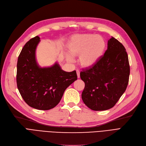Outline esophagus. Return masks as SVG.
I'll list each match as a JSON object with an SVG mask.
<instances>
[{
	"label": "esophagus",
	"mask_w": 146,
	"mask_h": 146,
	"mask_svg": "<svg viewBox=\"0 0 146 146\" xmlns=\"http://www.w3.org/2000/svg\"><path fill=\"white\" fill-rule=\"evenodd\" d=\"M76 71H77V74L78 78H80V70L77 69Z\"/></svg>",
	"instance_id": "obj_1"
}]
</instances>
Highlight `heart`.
I'll list each match as a JSON object with an SVG mask.
<instances>
[{
  "instance_id": "heart-1",
  "label": "heart",
  "mask_w": 146,
  "mask_h": 146,
  "mask_svg": "<svg viewBox=\"0 0 146 146\" xmlns=\"http://www.w3.org/2000/svg\"><path fill=\"white\" fill-rule=\"evenodd\" d=\"M106 48L104 38L95 34L74 35L68 44L69 53L72 56H80L79 62L84 68H91L100 60ZM67 59L72 62L73 57L68 54Z\"/></svg>"
}]
</instances>
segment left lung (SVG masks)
<instances>
[{
  "mask_svg": "<svg viewBox=\"0 0 146 146\" xmlns=\"http://www.w3.org/2000/svg\"><path fill=\"white\" fill-rule=\"evenodd\" d=\"M130 66L124 46L112 37L108 48L96 64L80 72L85 87L81 98L94 111L111 108L125 92L129 82Z\"/></svg>",
  "mask_w": 146,
  "mask_h": 146,
  "instance_id": "obj_1",
  "label": "left lung"
}]
</instances>
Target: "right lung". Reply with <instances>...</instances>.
<instances>
[{"mask_svg": "<svg viewBox=\"0 0 146 146\" xmlns=\"http://www.w3.org/2000/svg\"><path fill=\"white\" fill-rule=\"evenodd\" d=\"M39 41L40 38L36 36L22 48L17 65V84L28 106L48 110L59 103L64 92L77 80V75L75 71H63L57 63L50 67L40 68L35 56Z\"/></svg>", "mask_w": 146, "mask_h": 146, "instance_id": "1", "label": "right lung"}]
</instances>
